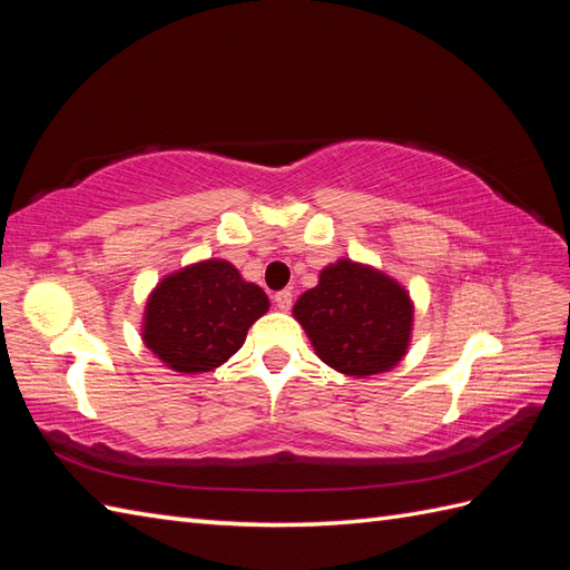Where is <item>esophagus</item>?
Here are the masks:
<instances>
[{"mask_svg": "<svg viewBox=\"0 0 570 570\" xmlns=\"http://www.w3.org/2000/svg\"><path fill=\"white\" fill-rule=\"evenodd\" d=\"M292 301H294V294L288 292V288H284V292H276V294H274V304L278 306V311H288V308H292Z\"/></svg>", "mask_w": 570, "mask_h": 570, "instance_id": "esophagus-1", "label": "esophagus"}]
</instances>
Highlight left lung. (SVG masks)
Segmentation results:
<instances>
[{
	"label": "left lung",
	"instance_id": "left-lung-1",
	"mask_svg": "<svg viewBox=\"0 0 570 570\" xmlns=\"http://www.w3.org/2000/svg\"><path fill=\"white\" fill-rule=\"evenodd\" d=\"M296 321L318 357L350 377H370L406 355L414 304L404 286L372 266L337 259L296 301Z\"/></svg>",
	"mask_w": 570,
	"mask_h": 570
}]
</instances>
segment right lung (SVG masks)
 <instances>
[{"label":"right lung","instance_id":"right-lung-1","mask_svg":"<svg viewBox=\"0 0 570 570\" xmlns=\"http://www.w3.org/2000/svg\"><path fill=\"white\" fill-rule=\"evenodd\" d=\"M269 311L257 284L225 259H205L168 274L144 311L141 341L168 370L198 374L220 367Z\"/></svg>","mask_w":570,"mask_h":570}]
</instances>
